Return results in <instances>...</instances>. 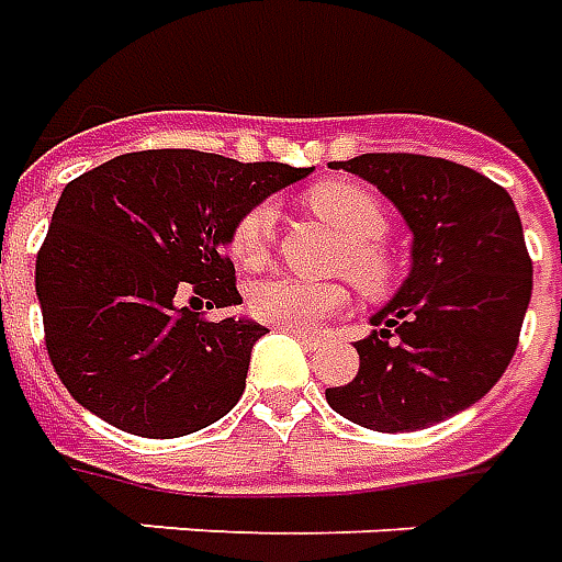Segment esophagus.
Returning a JSON list of instances; mask_svg holds the SVG:
<instances>
[{
	"instance_id": "1",
	"label": "esophagus",
	"mask_w": 562,
	"mask_h": 562,
	"mask_svg": "<svg viewBox=\"0 0 562 562\" xmlns=\"http://www.w3.org/2000/svg\"><path fill=\"white\" fill-rule=\"evenodd\" d=\"M293 336L300 338L305 348H317V341H321V338L312 336V333H300V329H293Z\"/></svg>"
}]
</instances>
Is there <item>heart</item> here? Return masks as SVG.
<instances>
[{
	"label": "heart",
	"mask_w": 562,
	"mask_h": 562,
	"mask_svg": "<svg viewBox=\"0 0 562 562\" xmlns=\"http://www.w3.org/2000/svg\"><path fill=\"white\" fill-rule=\"evenodd\" d=\"M308 209L345 238L338 250V269L348 272L363 293H384L393 284V260L381 245L387 236V211L366 187L353 181H326L308 190ZM274 233V205L257 202L229 229L233 260L257 269L269 257ZM348 305V290L329 281H302L290 274H272L248 288V312L254 321L281 329H312Z\"/></svg>",
	"instance_id": "obj_1"
}]
</instances>
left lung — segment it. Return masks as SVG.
<instances>
[{"mask_svg":"<svg viewBox=\"0 0 562 562\" xmlns=\"http://www.w3.org/2000/svg\"><path fill=\"white\" fill-rule=\"evenodd\" d=\"M338 169L402 211L415 262L357 341V378L326 390V402L375 432L427 429L475 405L515 357L532 293L520 217L503 187L460 162L363 154Z\"/></svg>","mask_w":562,"mask_h":562,"instance_id":"left-lung-1","label":"left lung"}]
</instances>
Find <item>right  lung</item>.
<instances>
[{
	"mask_svg": "<svg viewBox=\"0 0 562 562\" xmlns=\"http://www.w3.org/2000/svg\"><path fill=\"white\" fill-rule=\"evenodd\" d=\"M305 175L166 147L69 181L35 257V293L47 357L71 400L145 439L221 420L266 336L250 321L209 317L241 302L229 229Z\"/></svg>",
	"mask_w": 562,
	"mask_h": 562,
	"instance_id": "1",
	"label": "right lung"
}]
</instances>
